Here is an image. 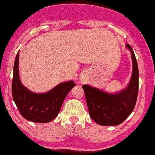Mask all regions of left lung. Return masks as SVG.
I'll use <instances>...</instances> for the list:
<instances>
[{"mask_svg": "<svg viewBox=\"0 0 155 155\" xmlns=\"http://www.w3.org/2000/svg\"><path fill=\"white\" fill-rule=\"evenodd\" d=\"M132 75L128 86L115 93H109L89 85H83L86 102L91 118L100 125H115L122 123L134 110L138 92V67L136 57L129 44Z\"/></svg>", "mask_w": 155, "mask_h": 155, "instance_id": "8db88e82", "label": "left lung"}]
</instances>
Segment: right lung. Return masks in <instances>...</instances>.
Masks as SVG:
<instances>
[{"label": "right lung", "instance_id": "add662e5", "mask_svg": "<svg viewBox=\"0 0 155 155\" xmlns=\"http://www.w3.org/2000/svg\"><path fill=\"white\" fill-rule=\"evenodd\" d=\"M19 53L15 58L12 81V95L21 115L27 120L37 123H47L60 113L65 98L76 84L74 81L61 82L44 93L29 90L19 76Z\"/></svg>", "mask_w": 155, "mask_h": 155}]
</instances>
